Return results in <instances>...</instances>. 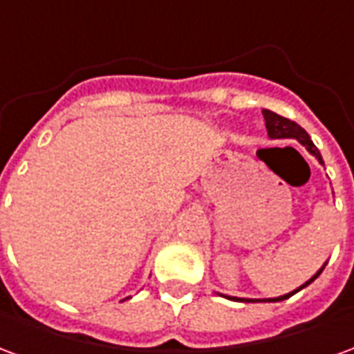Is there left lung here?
Wrapping results in <instances>:
<instances>
[{
    "label": "left lung",
    "mask_w": 354,
    "mask_h": 354,
    "mask_svg": "<svg viewBox=\"0 0 354 354\" xmlns=\"http://www.w3.org/2000/svg\"><path fill=\"white\" fill-rule=\"evenodd\" d=\"M263 119H266V127H267V134L271 136V138H296L299 140L301 144H304L307 149H309V153H313L317 159H319L320 162H322V157H320V151L317 149V146L313 144L311 138H309V134L299 127V124L296 123V121H290V119H286V117L282 115H277V113H273V111H269V109H263ZM324 165V162H322ZM322 273V269H320L319 273L315 274L313 279H309V281L305 282L304 286H299L297 290H294V292H290V294H284V296L281 297H273V299H243V297H230V299H237V301H282V299H286V297H290L292 294H296V292H299L301 288H305L307 284H311L319 274Z\"/></svg>",
    "instance_id": "1"
}]
</instances>
